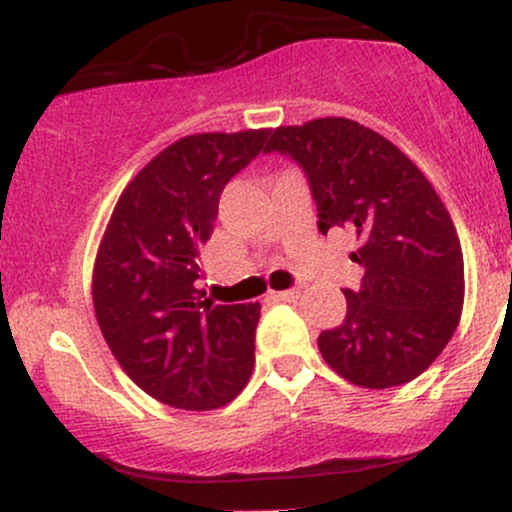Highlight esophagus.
I'll return each instance as SVG.
<instances>
[{
	"instance_id": "obj_1",
	"label": "esophagus",
	"mask_w": 512,
	"mask_h": 512,
	"mask_svg": "<svg viewBox=\"0 0 512 512\" xmlns=\"http://www.w3.org/2000/svg\"><path fill=\"white\" fill-rule=\"evenodd\" d=\"M272 301H281V303H289V301H296L298 298V289H289V291H272Z\"/></svg>"
}]
</instances>
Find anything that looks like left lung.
<instances>
[{
  "instance_id": "left-lung-1",
  "label": "left lung",
  "mask_w": 512,
  "mask_h": 512,
  "mask_svg": "<svg viewBox=\"0 0 512 512\" xmlns=\"http://www.w3.org/2000/svg\"><path fill=\"white\" fill-rule=\"evenodd\" d=\"M305 173L317 228L356 233L361 286L346 317L317 337L327 366L368 390L414 380L455 334L464 301L460 238L433 185L395 144L346 117L269 132L264 154Z\"/></svg>"
}]
</instances>
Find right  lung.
<instances>
[{
	"label": "right lung",
	"instance_id": "1",
	"mask_svg": "<svg viewBox=\"0 0 512 512\" xmlns=\"http://www.w3.org/2000/svg\"><path fill=\"white\" fill-rule=\"evenodd\" d=\"M269 129L192 134L125 187L93 267V308L122 370L175 409H219L255 368L260 303L221 305L199 289V252L219 197L260 156Z\"/></svg>",
	"mask_w": 512,
	"mask_h": 512
}]
</instances>
